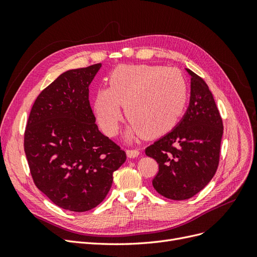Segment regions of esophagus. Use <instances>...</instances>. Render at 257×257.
<instances>
[{
	"label": "esophagus",
	"mask_w": 257,
	"mask_h": 257,
	"mask_svg": "<svg viewBox=\"0 0 257 257\" xmlns=\"http://www.w3.org/2000/svg\"><path fill=\"white\" fill-rule=\"evenodd\" d=\"M126 154H127L128 158L134 159V158L138 157L139 151L137 149H128V150H126Z\"/></svg>",
	"instance_id": "1"
}]
</instances>
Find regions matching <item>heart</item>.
Returning a JSON list of instances; mask_svg holds the SVG:
<instances>
[{
    "label": "heart",
    "instance_id": "b5f03b06",
    "mask_svg": "<svg viewBox=\"0 0 257 257\" xmlns=\"http://www.w3.org/2000/svg\"><path fill=\"white\" fill-rule=\"evenodd\" d=\"M108 88L96 92L94 109L104 133L113 136L122 118L120 105L132 122L128 136L159 137L172 131L188 102V84L176 68L160 65L116 66Z\"/></svg>",
    "mask_w": 257,
    "mask_h": 257
}]
</instances>
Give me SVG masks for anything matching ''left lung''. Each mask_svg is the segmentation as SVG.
Returning a JSON list of instances; mask_svg holds the SVG:
<instances>
[{
  "instance_id": "left-lung-1",
  "label": "left lung",
  "mask_w": 257,
  "mask_h": 257,
  "mask_svg": "<svg viewBox=\"0 0 257 257\" xmlns=\"http://www.w3.org/2000/svg\"><path fill=\"white\" fill-rule=\"evenodd\" d=\"M186 71L191 75L188 110L170 133L145 150L159 164L153 188L174 200L193 197L213 178L223 135L222 118L211 91L201 77Z\"/></svg>"
}]
</instances>
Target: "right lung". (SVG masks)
<instances>
[{"label":"right lung","mask_w":257,"mask_h":257,"mask_svg":"<svg viewBox=\"0 0 257 257\" xmlns=\"http://www.w3.org/2000/svg\"><path fill=\"white\" fill-rule=\"evenodd\" d=\"M100 63L71 69L44 89L31 109L25 152L33 181L53 204L84 212L109 192L125 151L98 131L89 85Z\"/></svg>","instance_id":"obj_1"}]
</instances>
